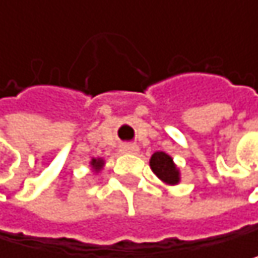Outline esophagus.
Masks as SVG:
<instances>
[{
  "label": "esophagus",
  "instance_id": "1",
  "mask_svg": "<svg viewBox=\"0 0 258 258\" xmlns=\"http://www.w3.org/2000/svg\"><path fill=\"white\" fill-rule=\"evenodd\" d=\"M120 152L122 153H138L139 147L138 145H132V144H125V145L120 147Z\"/></svg>",
  "mask_w": 258,
  "mask_h": 258
}]
</instances>
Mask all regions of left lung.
Masks as SVG:
<instances>
[{
  "label": "left lung",
  "instance_id": "1",
  "mask_svg": "<svg viewBox=\"0 0 258 258\" xmlns=\"http://www.w3.org/2000/svg\"><path fill=\"white\" fill-rule=\"evenodd\" d=\"M150 167L153 173L165 184L175 185L179 182V170L176 168L173 159L164 152H156L150 158Z\"/></svg>",
  "mask_w": 258,
  "mask_h": 258
}]
</instances>
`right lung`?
Wrapping results in <instances>:
<instances>
[{"instance_id":"add662e5","label":"right lung","mask_w":258,"mask_h":258,"mask_svg":"<svg viewBox=\"0 0 258 258\" xmlns=\"http://www.w3.org/2000/svg\"><path fill=\"white\" fill-rule=\"evenodd\" d=\"M91 167L94 168L96 172L100 170V168L103 167V159H100V158H99V159H93V161H91Z\"/></svg>"}]
</instances>
